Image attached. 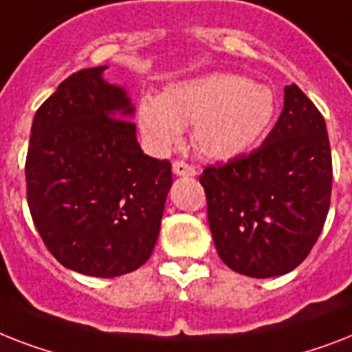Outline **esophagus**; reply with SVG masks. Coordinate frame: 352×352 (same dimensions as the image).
Masks as SVG:
<instances>
[{
  "mask_svg": "<svg viewBox=\"0 0 352 352\" xmlns=\"http://www.w3.org/2000/svg\"><path fill=\"white\" fill-rule=\"evenodd\" d=\"M173 173L177 177H193L197 173V170L193 166H190V164H186V162L175 161L173 162Z\"/></svg>",
  "mask_w": 352,
  "mask_h": 352,
  "instance_id": "1",
  "label": "esophagus"
}]
</instances>
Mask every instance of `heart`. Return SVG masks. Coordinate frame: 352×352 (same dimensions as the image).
Returning <instances> with one entry per match:
<instances>
[{"label": "heart", "mask_w": 352, "mask_h": 352, "mask_svg": "<svg viewBox=\"0 0 352 352\" xmlns=\"http://www.w3.org/2000/svg\"><path fill=\"white\" fill-rule=\"evenodd\" d=\"M275 113L276 97L270 87L239 74L215 72L171 82L161 96L144 94L137 102V126L151 151L166 153L193 124L197 151L230 161L255 146Z\"/></svg>", "instance_id": "heart-1"}]
</instances>
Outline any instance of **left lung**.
Segmentation results:
<instances>
[{"mask_svg":"<svg viewBox=\"0 0 352 352\" xmlns=\"http://www.w3.org/2000/svg\"><path fill=\"white\" fill-rule=\"evenodd\" d=\"M217 253L253 278L289 273L318 241L329 211L333 162L325 121L295 82L262 146L201 175Z\"/></svg>","mask_w":352,"mask_h":352,"instance_id":"obj_1","label":"left lung"}]
</instances>
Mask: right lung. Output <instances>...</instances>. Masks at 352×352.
I'll use <instances>...</instances> for the list:
<instances>
[{
    "label": "right lung",
    "mask_w": 352,
    "mask_h": 352,
    "mask_svg": "<svg viewBox=\"0 0 352 352\" xmlns=\"http://www.w3.org/2000/svg\"><path fill=\"white\" fill-rule=\"evenodd\" d=\"M108 67L65 79L36 111L27 153V201L59 264L113 278L139 270L155 248L171 164L137 142L126 88Z\"/></svg>",
    "instance_id": "obj_1"
}]
</instances>
